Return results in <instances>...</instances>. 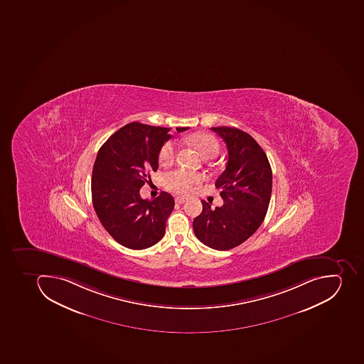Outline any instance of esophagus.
<instances>
[{
	"instance_id": "1",
	"label": "esophagus",
	"mask_w": 364,
	"mask_h": 364,
	"mask_svg": "<svg viewBox=\"0 0 364 364\" xmlns=\"http://www.w3.org/2000/svg\"><path fill=\"white\" fill-rule=\"evenodd\" d=\"M186 199L180 198V197H178V198H175V203H176V204L182 205V204H184V203H186Z\"/></svg>"
}]
</instances>
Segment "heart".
<instances>
[{
	"label": "heart",
	"instance_id": "b5f03b06",
	"mask_svg": "<svg viewBox=\"0 0 364 364\" xmlns=\"http://www.w3.org/2000/svg\"><path fill=\"white\" fill-rule=\"evenodd\" d=\"M189 142L199 151L205 159H213L220 152L219 141L210 134H195L189 137ZM178 152V143L167 141L159 152L160 164L166 165L174 160ZM203 181V175L186 169H174L164 175V184L167 189L178 195H188Z\"/></svg>",
	"mask_w": 364,
	"mask_h": 364
}]
</instances>
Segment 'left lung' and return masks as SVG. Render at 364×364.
Listing matches in <instances>:
<instances>
[{"instance_id": "1", "label": "left lung", "mask_w": 364, "mask_h": 364, "mask_svg": "<svg viewBox=\"0 0 364 364\" xmlns=\"http://www.w3.org/2000/svg\"><path fill=\"white\" fill-rule=\"evenodd\" d=\"M210 129L227 144V167L215 181L223 205L212 208L201 200L203 210L193 227L203 244L228 251L248 240L264 220L272 197V167L250 134L235 127Z\"/></svg>"}]
</instances>
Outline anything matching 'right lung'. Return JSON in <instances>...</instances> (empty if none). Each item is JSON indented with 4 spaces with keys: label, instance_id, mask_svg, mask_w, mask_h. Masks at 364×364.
Segmentation results:
<instances>
[{
    "label": "right lung",
    "instance_id": "1",
    "mask_svg": "<svg viewBox=\"0 0 364 364\" xmlns=\"http://www.w3.org/2000/svg\"><path fill=\"white\" fill-rule=\"evenodd\" d=\"M188 127H178V133ZM171 128L132 122L117 130L98 150L92 167L95 212L113 240L132 250L157 244L174 208V198L163 193L141 198L139 189L158 169L159 152L171 139Z\"/></svg>",
    "mask_w": 364,
    "mask_h": 364
}]
</instances>
